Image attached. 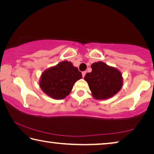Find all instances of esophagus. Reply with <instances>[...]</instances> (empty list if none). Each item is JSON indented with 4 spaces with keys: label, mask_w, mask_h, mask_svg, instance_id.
<instances>
[{
    "label": "esophagus",
    "mask_w": 154,
    "mask_h": 154,
    "mask_svg": "<svg viewBox=\"0 0 154 154\" xmlns=\"http://www.w3.org/2000/svg\"><path fill=\"white\" fill-rule=\"evenodd\" d=\"M85 74H86V72H85V71H83V72H82V76H83V77H85Z\"/></svg>",
    "instance_id": "1"
}]
</instances>
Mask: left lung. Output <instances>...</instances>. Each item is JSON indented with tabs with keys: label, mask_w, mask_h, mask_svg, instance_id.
<instances>
[{
	"label": "left lung",
	"mask_w": 154,
	"mask_h": 154,
	"mask_svg": "<svg viewBox=\"0 0 154 154\" xmlns=\"http://www.w3.org/2000/svg\"><path fill=\"white\" fill-rule=\"evenodd\" d=\"M92 71L85 75L86 81L96 100H105L116 95L121 90L123 78L120 71L109 66L105 62H94L91 66Z\"/></svg>",
	"instance_id": "1"
}]
</instances>
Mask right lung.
I'll return each instance as SVG.
<instances>
[{"label":"right lung","instance_id":"1","mask_svg":"<svg viewBox=\"0 0 154 154\" xmlns=\"http://www.w3.org/2000/svg\"><path fill=\"white\" fill-rule=\"evenodd\" d=\"M82 77V72L71 62L62 61L43 72L39 86L51 98L63 99L71 92L75 83Z\"/></svg>","mask_w":154,"mask_h":154}]
</instances>
